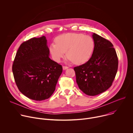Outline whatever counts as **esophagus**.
<instances>
[{
	"label": "esophagus",
	"instance_id": "34e87169",
	"mask_svg": "<svg viewBox=\"0 0 133 133\" xmlns=\"http://www.w3.org/2000/svg\"><path fill=\"white\" fill-rule=\"evenodd\" d=\"M68 67H67V66H63V70H66V69H68Z\"/></svg>",
	"mask_w": 133,
	"mask_h": 133
}]
</instances>
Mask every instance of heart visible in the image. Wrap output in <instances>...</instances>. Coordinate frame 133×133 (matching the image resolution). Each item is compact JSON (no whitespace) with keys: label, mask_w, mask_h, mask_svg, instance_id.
I'll use <instances>...</instances> for the list:
<instances>
[{"label":"heart","mask_w":133,"mask_h":133,"mask_svg":"<svg viewBox=\"0 0 133 133\" xmlns=\"http://www.w3.org/2000/svg\"><path fill=\"white\" fill-rule=\"evenodd\" d=\"M56 44H51L49 51L53 59L59 63L66 56L76 65H82L90 58L95 48V42L90 36L82 34L67 33L58 36Z\"/></svg>","instance_id":"obj_1"}]
</instances>
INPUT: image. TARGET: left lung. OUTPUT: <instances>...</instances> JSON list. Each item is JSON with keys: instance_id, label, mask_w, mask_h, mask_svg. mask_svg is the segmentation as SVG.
<instances>
[{"instance_id": "1", "label": "left lung", "mask_w": 133, "mask_h": 133, "mask_svg": "<svg viewBox=\"0 0 133 133\" xmlns=\"http://www.w3.org/2000/svg\"><path fill=\"white\" fill-rule=\"evenodd\" d=\"M95 48L85 64L74 67L76 82L85 94L95 96L107 90L118 69V58L113 45L101 36L92 33Z\"/></svg>"}]
</instances>
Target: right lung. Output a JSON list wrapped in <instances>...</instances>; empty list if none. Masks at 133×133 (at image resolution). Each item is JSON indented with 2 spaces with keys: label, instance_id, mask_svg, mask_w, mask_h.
<instances>
[{
  "label": "right lung",
  "instance_id": "1",
  "mask_svg": "<svg viewBox=\"0 0 133 133\" xmlns=\"http://www.w3.org/2000/svg\"><path fill=\"white\" fill-rule=\"evenodd\" d=\"M45 36L24 42L15 58L12 72L20 91L32 100L49 98L55 90L62 66L49 58Z\"/></svg>",
  "mask_w": 133,
  "mask_h": 133
}]
</instances>
